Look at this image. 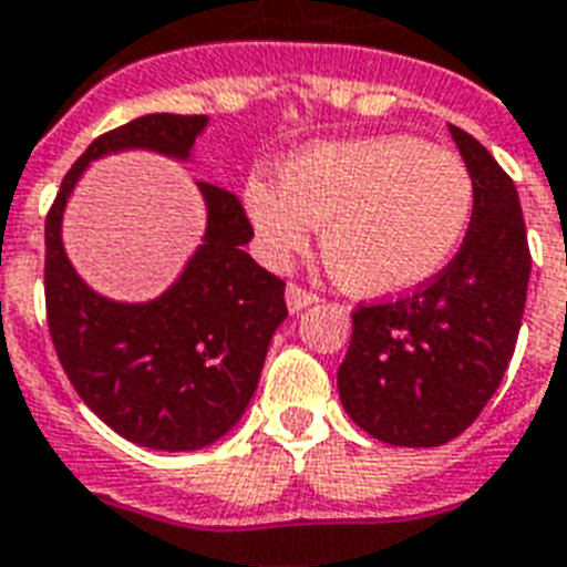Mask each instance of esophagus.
I'll return each mask as SVG.
<instances>
[{
    "label": "esophagus",
    "mask_w": 567,
    "mask_h": 567,
    "mask_svg": "<svg viewBox=\"0 0 567 567\" xmlns=\"http://www.w3.org/2000/svg\"><path fill=\"white\" fill-rule=\"evenodd\" d=\"M312 301H316V292H312V289L301 287V284H289L287 287V305L292 312L305 310V307H310Z\"/></svg>",
    "instance_id": "34e87169"
}]
</instances>
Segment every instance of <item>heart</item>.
<instances>
[{
    "mask_svg": "<svg viewBox=\"0 0 567 567\" xmlns=\"http://www.w3.org/2000/svg\"><path fill=\"white\" fill-rule=\"evenodd\" d=\"M248 210L262 248L287 260L321 228L330 275L357 296H398L445 269L474 213L463 157L415 137L321 143L298 152L280 187L251 181Z\"/></svg>",
    "mask_w": 567,
    "mask_h": 567,
    "instance_id": "b5f03b06",
    "label": "heart"
}]
</instances>
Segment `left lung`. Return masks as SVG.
<instances>
[{
    "label": "left lung",
    "mask_w": 567,
    "mask_h": 567,
    "mask_svg": "<svg viewBox=\"0 0 567 567\" xmlns=\"http://www.w3.org/2000/svg\"><path fill=\"white\" fill-rule=\"evenodd\" d=\"M451 137L474 178L463 246L406 296L357 305L337 371L348 415L386 445L460 436L501 386L527 305L533 260L518 189L468 131L451 125Z\"/></svg>",
    "instance_id": "obj_1"
}]
</instances>
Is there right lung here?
Returning <instances> with one entry per match:
<instances>
[{
    "label": "right lung",
    "mask_w": 567,
    "mask_h": 567,
    "mask_svg": "<svg viewBox=\"0 0 567 567\" xmlns=\"http://www.w3.org/2000/svg\"><path fill=\"white\" fill-rule=\"evenodd\" d=\"M205 116L148 113L107 131L72 163L47 213V321L72 389L134 445L198 451L246 412L271 333L287 319L284 280L243 251L255 237L230 189L202 181L205 246L178 284L148 305H116L90 292L61 246L66 196L90 161L120 148L187 157Z\"/></svg>",
    "instance_id": "obj_1"
}]
</instances>
